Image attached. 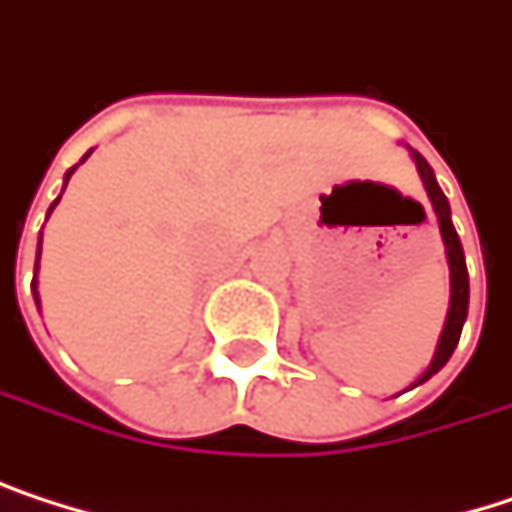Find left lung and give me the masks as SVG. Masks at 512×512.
<instances>
[{
    "label": "left lung",
    "mask_w": 512,
    "mask_h": 512,
    "mask_svg": "<svg viewBox=\"0 0 512 512\" xmlns=\"http://www.w3.org/2000/svg\"><path fill=\"white\" fill-rule=\"evenodd\" d=\"M413 162H416V171L422 177V186L425 193L434 205V214H437V223H440V238H443V247H446V262H450V313H446V323H443V332H440V341H437V353L428 365V371L413 383H425L431 374H437L446 362H450L459 338H462V326L468 319V265H465V250H462V241L453 229V220H450V202H446L443 189L437 186L434 180V171L431 165L422 159V153L410 150Z\"/></svg>",
    "instance_id": "8db88e82"
}]
</instances>
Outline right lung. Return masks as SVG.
<instances>
[{
  "label": "right lung",
  "instance_id": "obj_1",
  "mask_svg": "<svg viewBox=\"0 0 512 512\" xmlns=\"http://www.w3.org/2000/svg\"><path fill=\"white\" fill-rule=\"evenodd\" d=\"M72 171H75V168H72ZM72 171H66V183H69ZM56 202H59V199H56ZM56 202H53V205H56ZM53 205H50V211H53ZM50 211H47V214H50ZM38 256H41V244H38ZM38 256H35V271H38ZM32 286H35V280H32ZM35 304H38V292H35Z\"/></svg>",
  "mask_w": 512,
  "mask_h": 512
}]
</instances>
